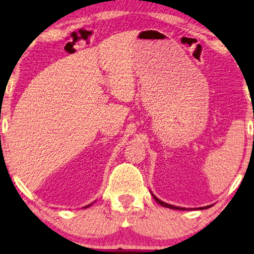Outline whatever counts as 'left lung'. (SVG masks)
I'll list each match as a JSON object with an SVG mask.
<instances>
[{"label":"left lung","mask_w":254,"mask_h":254,"mask_svg":"<svg viewBox=\"0 0 254 254\" xmlns=\"http://www.w3.org/2000/svg\"><path fill=\"white\" fill-rule=\"evenodd\" d=\"M152 196H154V199L157 201V202L159 203V204H162L163 207H166V208H171V209H179V210H185V208H183V207H176V206H172V204H169V203H166V202H163L162 200H159L158 197H156L154 194H152ZM210 206H207V207H202V208H199V209H207V208H209Z\"/></svg>","instance_id":"obj_1"}]
</instances>
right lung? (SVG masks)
I'll return each mask as SVG.
<instances>
[{
    "mask_svg": "<svg viewBox=\"0 0 254 254\" xmlns=\"http://www.w3.org/2000/svg\"><path fill=\"white\" fill-rule=\"evenodd\" d=\"M91 204H92V203H90V204H88V206H85L84 208H88V207H90V206H91Z\"/></svg>",
    "mask_w": 254,
    "mask_h": 254,
    "instance_id": "add662e5",
    "label": "right lung"
}]
</instances>
